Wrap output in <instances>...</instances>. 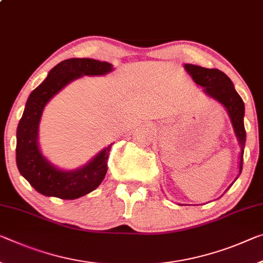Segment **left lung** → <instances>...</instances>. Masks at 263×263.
I'll use <instances>...</instances> for the list:
<instances>
[{"label":"left lung","instance_id":"obj_1","mask_svg":"<svg viewBox=\"0 0 263 263\" xmlns=\"http://www.w3.org/2000/svg\"><path fill=\"white\" fill-rule=\"evenodd\" d=\"M185 69L198 85L205 87V92L207 95L219 101L227 109L235 135L240 141L241 154L239 174H241L243 165V148L246 144V130L243 124L245 104L242 98L235 91L234 85H233L229 77L220 70L206 69L193 64H186Z\"/></svg>","mask_w":263,"mask_h":263}]
</instances>
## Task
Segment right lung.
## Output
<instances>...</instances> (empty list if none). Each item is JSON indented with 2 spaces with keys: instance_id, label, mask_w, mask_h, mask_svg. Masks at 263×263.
<instances>
[{
  "instance_id": "obj_1",
  "label": "right lung",
  "mask_w": 263,
  "mask_h": 263,
  "mask_svg": "<svg viewBox=\"0 0 263 263\" xmlns=\"http://www.w3.org/2000/svg\"><path fill=\"white\" fill-rule=\"evenodd\" d=\"M111 70L112 65L106 62L70 58L50 70L44 82L29 96L17 126L16 162L20 173L39 193L72 200L90 193L101 185L107 171V158L112 144L83 168L65 172L55 168L42 157L37 146V130L44 106L68 83L82 74L97 76Z\"/></svg>"
}]
</instances>
